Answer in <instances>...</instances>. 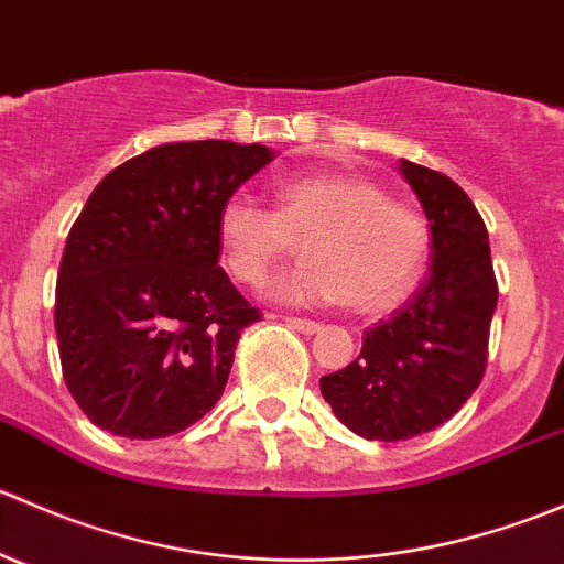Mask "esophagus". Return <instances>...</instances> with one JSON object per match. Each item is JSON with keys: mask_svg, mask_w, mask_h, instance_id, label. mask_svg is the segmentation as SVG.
Returning a JSON list of instances; mask_svg holds the SVG:
<instances>
[{"mask_svg": "<svg viewBox=\"0 0 564 564\" xmlns=\"http://www.w3.org/2000/svg\"><path fill=\"white\" fill-rule=\"evenodd\" d=\"M289 322V327H294V329H300V333H318V329H322V324L318 322H314V318H303V316H289L286 318Z\"/></svg>", "mask_w": 564, "mask_h": 564, "instance_id": "1", "label": "esophagus"}]
</instances>
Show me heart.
<instances>
[{"label": "heart", "mask_w": 564, "mask_h": 564, "mask_svg": "<svg viewBox=\"0 0 564 564\" xmlns=\"http://www.w3.org/2000/svg\"><path fill=\"white\" fill-rule=\"evenodd\" d=\"M297 240L305 259L270 283L294 305L340 300L351 311H384L417 281L429 253L425 220L366 176H289L275 185V209L231 196L218 213L220 259L246 286H259Z\"/></svg>", "instance_id": "1"}]
</instances>
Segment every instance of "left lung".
I'll return each mask as SVG.
<instances>
[{"mask_svg": "<svg viewBox=\"0 0 564 564\" xmlns=\"http://www.w3.org/2000/svg\"><path fill=\"white\" fill-rule=\"evenodd\" d=\"M431 226V275L403 308L366 329L360 357L318 379L335 417L366 440L434 431L482 382L497 275L480 213L447 174L401 161Z\"/></svg>", "mask_w": 564, "mask_h": 564, "instance_id": "1", "label": "left lung"}]
</instances>
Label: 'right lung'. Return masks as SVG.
<instances>
[{"label":"right lung","mask_w":564,"mask_h":564,"mask_svg":"<svg viewBox=\"0 0 564 564\" xmlns=\"http://www.w3.org/2000/svg\"><path fill=\"white\" fill-rule=\"evenodd\" d=\"M270 161L261 144H163L87 198L62 253L54 324L67 390L98 429L161 440L224 395L240 333L261 314L218 267V213Z\"/></svg>","instance_id":"obj_1"}]
</instances>
